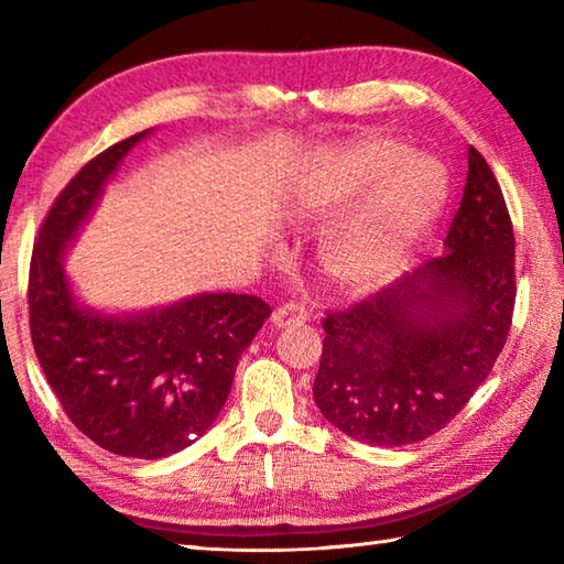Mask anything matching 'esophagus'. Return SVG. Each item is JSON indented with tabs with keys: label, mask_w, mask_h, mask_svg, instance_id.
<instances>
[{
	"label": "esophagus",
	"mask_w": 564,
	"mask_h": 564,
	"mask_svg": "<svg viewBox=\"0 0 564 564\" xmlns=\"http://www.w3.org/2000/svg\"><path fill=\"white\" fill-rule=\"evenodd\" d=\"M305 318H308V308H305V305L299 301H289V303L279 305L271 316L273 326H279V328L281 326H299V323H303Z\"/></svg>",
	"instance_id": "obj_1"
}]
</instances>
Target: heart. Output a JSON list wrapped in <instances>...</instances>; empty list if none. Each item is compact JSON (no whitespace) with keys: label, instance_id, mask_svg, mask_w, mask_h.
<instances>
[{"label":"heart","instance_id":"obj_1","mask_svg":"<svg viewBox=\"0 0 564 564\" xmlns=\"http://www.w3.org/2000/svg\"><path fill=\"white\" fill-rule=\"evenodd\" d=\"M373 191L346 231L330 243L328 269L348 289H373L393 273L445 202V176L433 161L408 156L398 141H366L343 156L323 184V204Z\"/></svg>","mask_w":564,"mask_h":564}]
</instances>
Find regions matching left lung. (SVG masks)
Returning <instances> with one entry per match:
<instances>
[{"mask_svg": "<svg viewBox=\"0 0 564 564\" xmlns=\"http://www.w3.org/2000/svg\"><path fill=\"white\" fill-rule=\"evenodd\" d=\"M445 246L441 259L321 323L313 400L352 441L398 447L443 431L508 340L518 295L512 218L475 147Z\"/></svg>", "mask_w": 564, "mask_h": 564, "instance_id": "8db88e82", "label": "left lung"}]
</instances>
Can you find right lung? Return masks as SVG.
I'll use <instances>...</instances> for the list:
<instances>
[{"label":"right lung","instance_id":"right-lung-1","mask_svg":"<svg viewBox=\"0 0 564 564\" xmlns=\"http://www.w3.org/2000/svg\"><path fill=\"white\" fill-rule=\"evenodd\" d=\"M144 137L101 151L54 198L34 241L26 301L34 352L66 417L104 451L159 460L212 427L271 305L259 295L206 293L147 316L107 318L74 303L64 248Z\"/></svg>","mask_w":564,"mask_h":564}]
</instances>
